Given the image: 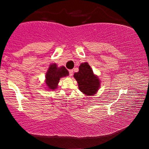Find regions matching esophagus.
Wrapping results in <instances>:
<instances>
[{
	"mask_svg": "<svg viewBox=\"0 0 149 149\" xmlns=\"http://www.w3.org/2000/svg\"><path fill=\"white\" fill-rule=\"evenodd\" d=\"M69 76H73V70H69Z\"/></svg>",
	"mask_w": 149,
	"mask_h": 149,
	"instance_id": "34e87169",
	"label": "esophagus"
}]
</instances>
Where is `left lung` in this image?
I'll return each mask as SVG.
<instances>
[{"label":"left lung","instance_id":"obj_1","mask_svg":"<svg viewBox=\"0 0 149 149\" xmlns=\"http://www.w3.org/2000/svg\"><path fill=\"white\" fill-rule=\"evenodd\" d=\"M73 76L78 82L79 90L86 95H95L100 88V80L87 62L80 65L79 71L75 73Z\"/></svg>","mask_w":149,"mask_h":149}]
</instances>
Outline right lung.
Listing matches in <instances>:
<instances>
[{
    "mask_svg": "<svg viewBox=\"0 0 149 149\" xmlns=\"http://www.w3.org/2000/svg\"><path fill=\"white\" fill-rule=\"evenodd\" d=\"M68 75L69 71L64 66L58 68L56 64H50L45 75V83L47 88L54 90V89L57 88L59 79L61 77L66 76Z\"/></svg>",
    "mask_w": 149,
    "mask_h": 149,
    "instance_id": "1",
    "label": "right lung"
}]
</instances>
